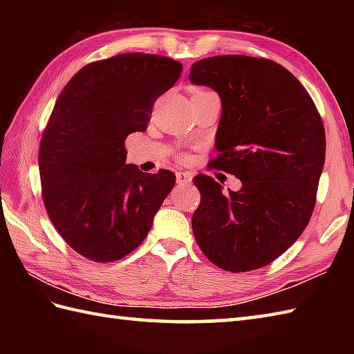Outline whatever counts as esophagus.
<instances>
[{
    "mask_svg": "<svg viewBox=\"0 0 354 354\" xmlns=\"http://www.w3.org/2000/svg\"><path fill=\"white\" fill-rule=\"evenodd\" d=\"M192 173H187V171H178L176 173V181L179 185H189L192 184Z\"/></svg>",
    "mask_w": 354,
    "mask_h": 354,
    "instance_id": "esophagus-1",
    "label": "esophagus"
}]
</instances>
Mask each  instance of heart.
I'll return each mask as SVG.
<instances>
[{"label": "heart", "instance_id": "b5f03b06", "mask_svg": "<svg viewBox=\"0 0 354 354\" xmlns=\"http://www.w3.org/2000/svg\"><path fill=\"white\" fill-rule=\"evenodd\" d=\"M209 93L212 91H207V89H202V88H194L192 91V97H201V95H205Z\"/></svg>", "mask_w": 354, "mask_h": 354}]
</instances>
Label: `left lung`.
Here are the masks:
<instances>
[{
	"instance_id": "1",
	"label": "left lung",
	"mask_w": 354,
	"mask_h": 354,
	"mask_svg": "<svg viewBox=\"0 0 354 354\" xmlns=\"http://www.w3.org/2000/svg\"><path fill=\"white\" fill-rule=\"evenodd\" d=\"M190 82L221 95L217 156L209 164L242 181L222 193L193 178L201 204L193 234L207 259L230 272L269 265L309 223L326 160V131L299 80L270 59L223 55L194 62Z\"/></svg>"
}]
</instances>
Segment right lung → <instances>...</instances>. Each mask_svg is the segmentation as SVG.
Listing matches in <instances>:
<instances>
[{"label":"right lung","instance_id":"add662e5","mask_svg":"<svg viewBox=\"0 0 354 354\" xmlns=\"http://www.w3.org/2000/svg\"><path fill=\"white\" fill-rule=\"evenodd\" d=\"M181 73L175 59L124 53L85 65L59 94L37 156L42 201L53 227L85 259L131 254L175 185L170 170L126 164L124 141L146 131L155 100Z\"/></svg>","mask_w":354,"mask_h":354}]
</instances>
